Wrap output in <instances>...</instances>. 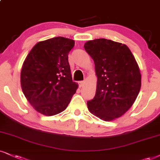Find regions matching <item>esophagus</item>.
<instances>
[{
  "mask_svg": "<svg viewBox=\"0 0 160 160\" xmlns=\"http://www.w3.org/2000/svg\"><path fill=\"white\" fill-rule=\"evenodd\" d=\"M85 83H86V82L85 81H82V82H79V86H80V88H83V87L85 85Z\"/></svg>",
  "mask_w": 160,
  "mask_h": 160,
  "instance_id": "34e87169",
  "label": "esophagus"
}]
</instances>
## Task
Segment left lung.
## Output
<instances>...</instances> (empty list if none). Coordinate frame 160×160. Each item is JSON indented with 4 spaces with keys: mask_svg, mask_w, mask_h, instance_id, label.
Listing matches in <instances>:
<instances>
[{
    "mask_svg": "<svg viewBox=\"0 0 160 160\" xmlns=\"http://www.w3.org/2000/svg\"><path fill=\"white\" fill-rule=\"evenodd\" d=\"M95 64V97L88 102L94 116L109 122L125 114L134 103L141 88L139 65L125 44L105 38L84 45Z\"/></svg>",
    "mask_w": 160,
    "mask_h": 160,
    "instance_id": "left-lung-1",
    "label": "left lung"
}]
</instances>
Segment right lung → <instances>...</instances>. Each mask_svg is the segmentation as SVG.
Instances as JSON below:
<instances>
[{"label": "right lung", "instance_id": "right-lung-1", "mask_svg": "<svg viewBox=\"0 0 160 160\" xmlns=\"http://www.w3.org/2000/svg\"><path fill=\"white\" fill-rule=\"evenodd\" d=\"M75 41L56 37L39 41L26 57L21 84L27 101L37 112L50 116L64 111L78 84L72 82L68 53Z\"/></svg>", "mask_w": 160, "mask_h": 160}]
</instances>
